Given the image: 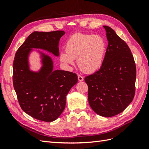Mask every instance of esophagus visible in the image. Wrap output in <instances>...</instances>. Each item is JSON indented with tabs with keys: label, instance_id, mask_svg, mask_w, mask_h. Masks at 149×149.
I'll return each instance as SVG.
<instances>
[{
	"label": "esophagus",
	"instance_id": "1",
	"mask_svg": "<svg viewBox=\"0 0 149 149\" xmlns=\"http://www.w3.org/2000/svg\"><path fill=\"white\" fill-rule=\"evenodd\" d=\"M78 78L79 81H83L84 80V78L82 76H81V75H78Z\"/></svg>",
	"mask_w": 149,
	"mask_h": 149
}]
</instances>
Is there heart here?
<instances>
[{
	"instance_id": "obj_1",
	"label": "heart",
	"mask_w": 149,
	"mask_h": 149,
	"mask_svg": "<svg viewBox=\"0 0 149 149\" xmlns=\"http://www.w3.org/2000/svg\"><path fill=\"white\" fill-rule=\"evenodd\" d=\"M66 52L60 54V61L66 67L74 65V59L81 70L93 73L101 66L106 53V43L100 35L76 33L68 40Z\"/></svg>"
}]
</instances>
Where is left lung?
Wrapping results in <instances>:
<instances>
[{
  "instance_id": "obj_1",
  "label": "left lung",
  "mask_w": 149,
  "mask_h": 149,
  "mask_svg": "<svg viewBox=\"0 0 149 149\" xmlns=\"http://www.w3.org/2000/svg\"><path fill=\"white\" fill-rule=\"evenodd\" d=\"M108 45L100 69L84 78L88 86V101L91 109L106 118L118 115L133 100L136 68L126 43L113 29L103 26Z\"/></svg>"
}]
</instances>
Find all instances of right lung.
<instances>
[{
    "mask_svg": "<svg viewBox=\"0 0 149 149\" xmlns=\"http://www.w3.org/2000/svg\"><path fill=\"white\" fill-rule=\"evenodd\" d=\"M64 31H34L18 49L13 65V84L19 104L25 113L45 122L57 119L64 111L66 97L78 83V76L72 72L53 70L52 57L60 55L59 43ZM39 53L42 66L37 71L30 70L31 53Z\"/></svg>",
    "mask_w": 149,
    "mask_h": 149,
    "instance_id": "right-lung-1",
    "label": "right lung"
}]
</instances>
